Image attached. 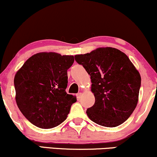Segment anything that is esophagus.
Here are the masks:
<instances>
[{
	"mask_svg": "<svg viewBox=\"0 0 157 157\" xmlns=\"http://www.w3.org/2000/svg\"><path fill=\"white\" fill-rule=\"evenodd\" d=\"M82 93H78V94H77V100H80V99H81V97H82Z\"/></svg>",
	"mask_w": 157,
	"mask_h": 157,
	"instance_id": "esophagus-1",
	"label": "esophagus"
}]
</instances>
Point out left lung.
<instances>
[{
	"label": "left lung",
	"instance_id": "obj_1",
	"mask_svg": "<svg viewBox=\"0 0 157 157\" xmlns=\"http://www.w3.org/2000/svg\"><path fill=\"white\" fill-rule=\"evenodd\" d=\"M91 76L95 102L86 111L91 120L104 127H117L136 109L141 77L125 53L112 47H100L75 56Z\"/></svg>",
	"mask_w": 157,
	"mask_h": 157
}]
</instances>
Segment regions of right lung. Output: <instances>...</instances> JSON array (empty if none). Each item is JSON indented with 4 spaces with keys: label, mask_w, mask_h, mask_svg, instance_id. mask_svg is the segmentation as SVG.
I'll list each match as a JSON object with an SVG mask.
<instances>
[{
    "label": "right lung",
    "mask_w": 157,
    "mask_h": 157,
    "mask_svg": "<svg viewBox=\"0 0 157 157\" xmlns=\"http://www.w3.org/2000/svg\"><path fill=\"white\" fill-rule=\"evenodd\" d=\"M72 55L40 52L27 60L15 74L14 84L17 107L31 123L48 129L62 123L77 97L68 94L67 70Z\"/></svg>",
    "instance_id": "1"
}]
</instances>
